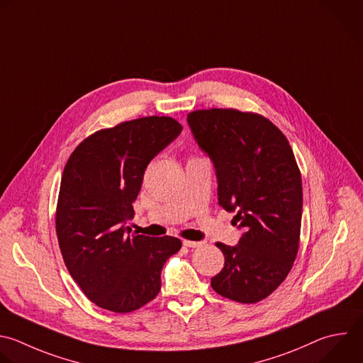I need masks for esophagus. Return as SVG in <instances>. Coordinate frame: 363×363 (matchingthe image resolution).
Instances as JSON below:
<instances>
[{"mask_svg": "<svg viewBox=\"0 0 363 363\" xmlns=\"http://www.w3.org/2000/svg\"><path fill=\"white\" fill-rule=\"evenodd\" d=\"M184 247H186V248H198V247H201V242H196V240L185 239L184 240Z\"/></svg>", "mask_w": 363, "mask_h": 363, "instance_id": "esophagus-1", "label": "esophagus"}]
</instances>
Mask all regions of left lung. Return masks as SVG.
I'll use <instances>...</instances> for the list:
<instances>
[{
	"label": "left lung",
	"mask_w": 363,
	"mask_h": 363,
	"mask_svg": "<svg viewBox=\"0 0 363 363\" xmlns=\"http://www.w3.org/2000/svg\"><path fill=\"white\" fill-rule=\"evenodd\" d=\"M188 124L213 161L218 203L236 211L245 232L236 247L216 242L225 264L212 289L239 303L268 298L288 277L299 250L302 179L289 141L257 112L196 109Z\"/></svg>",
	"instance_id": "left-lung-1"
}]
</instances>
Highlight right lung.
<instances>
[{
  "mask_svg": "<svg viewBox=\"0 0 363 363\" xmlns=\"http://www.w3.org/2000/svg\"><path fill=\"white\" fill-rule=\"evenodd\" d=\"M182 125L171 116H143L86 137L69 155L60 185L55 230L65 267L96 306L128 313L161 291V271L182 242L124 226L151 160Z\"/></svg>",
  "mask_w": 363,
  "mask_h": 363,
  "instance_id": "add662e5",
  "label": "right lung"
}]
</instances>
